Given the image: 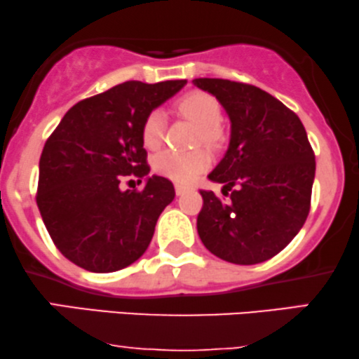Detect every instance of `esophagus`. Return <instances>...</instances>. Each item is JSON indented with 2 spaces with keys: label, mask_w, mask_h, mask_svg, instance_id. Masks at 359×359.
<instances>
[{
  "label": "esophagus",
  "mask_w": 359,
  "mask_h": 359,
  "mask_svg": "<svg viewBox=\"0 0 359 359\" xmlns=\"http://www.w3.org/2000/svg\"><path fill=\"white\" fill-rule=\"evenodd\" d=\"M175 191H176V196H181V194H184L186 191H188V188L183 184H175Z\"/></svg>",
  "instance_id": "esophagus-1"
}]
</instances>
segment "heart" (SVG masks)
Returning <instances> with one entry per match:
<instances>
[{"label": "heart", "instance_id": "heart-1", "mask_svg": "<svg viewBox=\"0 0 359 359\" xmlns=\"http://www.w3.org/2000/svg\"><path fill=\"white\" fill-rule=\"evenodd\" d=\"M180 109L196 120L199 127H203V140L209 145H216L221 142L222 133L219 123L222 118L219 102L212 95L204 92H194L186 95L180 102ZM166 128V114L163 109H155L147 115L142 127V138L145 147L156 148L161 145ZM211 165V155L206 150L180 151V150H163L153 160V168L166 178L178 181V183H189L196 180L203 171Z\"/></svg>", "mask_w": 359, "mask_h": 359}]
</instances>
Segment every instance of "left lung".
I'll return each instance as SVG.
<instances>
[{"label": "left lung", "mask_w": 359, "mask_h": 359, "mask_svg": "<svg viewBox=\"0 0 359 359\" xmlns=\"http://www.w3.org/2000/svg\"><path fill=\"white\" fill-rule=\"evenodd\" d=\"M231 120L229 147L208 178L222 183V203L201 189L198 234L226 262L260 264L299 234L310 211L315 155L300 118L280 100L249 83L194 79ZM235 189L232 190L231 188Z\"/></svg>", "instance_id": "8db88e82"}]
</instances>
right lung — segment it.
<instances>
[{
	"instance_id": "obj_1",
	"label": "right lung",
	"mask_w": 359,
	"mask_h": 359,
	"mask_svg": "<svg viewBox=\"0 0 359 359\" xmlns=\"http://www.w3.org/2000/svg\"><path fill=\"white\" fill-rule=\"evenodd\" d=\"M186 81H128L81 100L64 115L39 160L37 208L55 248L88 272L109 273L145 254L158 217L175 199L163 176H148L142 127ZM125 175L146 180L122 191Z\"/></svg>"
}]
</instances>
